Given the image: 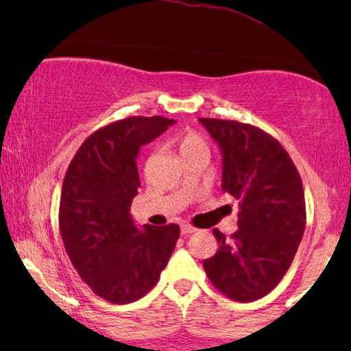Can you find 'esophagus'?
I'll use <instances>...</instances> for the list:
<instances>
[{
  "mask_svg": "<svg viewBox=\"0 0 351 351\" xmlns=\"http://www.w3.org/2000/svg\"><path fill=\"white\" fill-rule=\"evenodd\" d=\"M180 232H182V234H191V233L196 232V228L191 227V225H189V223H184L180 227Z\"/></svg>",
  "mask_w": 351,
  "mask_h": 351,
  "instance_id": "1",
  "label": "esophagus"
}]
</instances>
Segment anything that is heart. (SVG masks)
<instances>
[{"label":"heart","mask_w":351,"mask_h":351,"mask_svg":"<svg viewBox=\"0 0 351 351\" xmlns=\"http://www.w3.org/2000/svg\"><path fill=\"white\" fill-rule=\"evenodd\" d=\"M176 145L179 147L182 156L190 155V153L198 152V150H208V143L199 136L198 132L195 131H182L174 137Z\"/></svg>","instance_id":"obj_1"}]
</instances>
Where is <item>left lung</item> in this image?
Listing matches in <instances>:
<instances>
[{
	"label": "left lung",
	"mask_w": 351,
	"mask_h": 351,
	"mask_svg": "<svg viewBox=\"0 0 351 351\" xmlns=\"http://www.w3.org/2000/svg\"><path fill=\"white\" fill-rule=\"evenodd\" d=\"M222 152V190L238 201V230L214 228L217 252L203 262L210 282L237 302L275 289L289 270L306 222L299 171L282 145L252 124L199 118Z\"/></svg>",
	"instance_id": "left-lung-1"
}]
</instances>
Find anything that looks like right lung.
Here are the masks:
<instances>
[{"label":"right lung","instance_id":"right-lung-1","mask_svg":"<svg viewBox=\"0 0 351 351\" xmlns=\"http://www.w3.org/2000/svg\"><path fill=\"white\" fill-rule=\"evenodd\" d=\"M174 123L131 117L100 128L66 169L59 206L62 241L81 280L112 304L145 295L179 239L177 223L138 230L129 213L141 186L138 150Z\"/></svg>","mask_w":351,"mask_h":351}]
</instances>
